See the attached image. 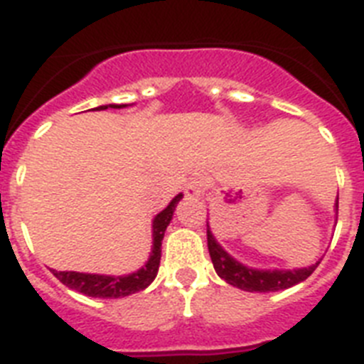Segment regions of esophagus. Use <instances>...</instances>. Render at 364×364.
I'll return each mask as SVG.
<instances>
[{
	"instance_id": "1",
	"label": "esophagus",
	"mask_w": 364,
	"mask_h": 364,
	"mask_svg": "<svg viewBox=\"0 0 364 364\" xmlns=\"http://www.w3.org/2000/svg\"><path fill=\"white\" fill-rule=\"evenodd\" d=\"M205 191H207V181H205L203 176H194V178H191V181L186 183L185 192L191 200L201 198L205 194Z\"/></svg>"
}]
</instances>
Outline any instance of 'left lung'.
Returning <instances> with one entry per match:
<instances>
[{
    "mask_svg": "<svg viewBox=\"0 0 364 364\" xmlns=\"http://www.w3.org/2000/svg\"><path fill=\"white\" fill-rule=\"evenodd\" d=\"M339 210V198L335 201V213ZM207 245L210 252L214 269L218 277L223 278L230 286L251 293H269V291H282L287 287L296 286L299 282H304L309 274L317 269L321 260L308 267H299V269H257L242 264L236 258H232L225 249L221 247L216 236L213 235L210 225L207 221Z\"/></svg>",
    "mask_w": 364,
    "mask_h": 364,
    "instance_id": "1",
    "label": "left lung"
}]
</instances>
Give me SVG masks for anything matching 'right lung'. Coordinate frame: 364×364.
Listing matches in <instances>:
<instances>
[{
	"label": "right lung",
	"mask_w": 364,
	"mask_h": 364,
	"mask_svg": "<svg viewBox=\"0 0 364 364\" xmlns=\"http://www.w3.org/2000/svg\"><path fill=\"white\" fill-rule=\"evenodd\" d=\"M121 109L126 107V104H106V106L95 107L97 112L100 109ZM183 200V194H178L170 201L166 207L154 218L151 221V252L146 264L141 269L134 271L129 274H122V277H113V274H95V273H78V271H53L60 282L68 286L69 289H75L78 293H84L87 296H95V299H122L132 293L143 291L154 282V278L157 277L161 264V243L164 238V230L172 221L173 210L178 207L179 201Z\"/></svg>",
	"instance_id": "1"
}]
</instances>
